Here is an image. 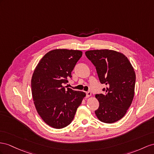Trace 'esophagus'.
Listing matches in <instances>:
<instances>
[{
	"label": "esophagus",
	"mask_w": 154,
	"mask_h": 154,
	"mask_svg": "<svg viewBox=\"0 0 154 154\" xmlns=\"http://www.w3.org/2000/svg\"><path fill=\"white\" fill-rule=\"evenodd\" d=\"M91 92H86V97H89L90 96H91Z\"/></svg>",
	"instance_id": "esophagus-1"
}]
</instances>
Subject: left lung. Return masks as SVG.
I'll use <instances>...</instances> for the list:
<instances>
[{
	"label": "left lung",
	"mask_w": 154,
	"mask_h": 154,
	"mask_svg": "<svg viewBox=\"0 0 154 154\" xmlns=\"http://www.w3.org/2000/svg\"><path fill=\"white\" fill-rule=\"evenodd\" d=\"M85 54L96 66L105 92L96 94L100 106L95 114L101 122L112 124L127 112L135 94L136 75L133 67L124 54L110 49L90 50Z\"/></svg>",
	"instance_id": "8db88e82"
}]
</instances>
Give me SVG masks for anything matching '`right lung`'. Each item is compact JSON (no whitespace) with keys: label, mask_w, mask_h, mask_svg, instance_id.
Masks as SVG:
<instances>
[{"label":"right lung","mask_w":154,"mask_h":154,"mask_svg":"<svg viewBox=\"0 0 154 154\" xmlns=\"http://www.w3.org/2000/svg\"><path fill=\"white\" fill-rule=\"evenodd\" d=\"M82 55L78 50H51L34 71L31 79L34 103L38 115L51 128L62 129L71 124L86 96L84 92L66 90L64 86Z\"/></svg>","instance_id":"add662e5"}]
</instances>
